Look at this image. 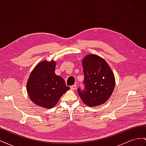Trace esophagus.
<instances>
[{"label":"esophagus","mask_w":146,"mask_h":146,"mask_svg":"<svg viewBox=\"0 0 146 146\" xmlns=\"http://www.w3.org/2000/svg\"><path fill=\"white\" fill-rule=\"evenodd\" d=\"M70 89H71L72 90H75L76 89V88H77V86L76 85H72V86H70Z\"/></svg>","instance_id":"esophagus-1"}]
</instances>
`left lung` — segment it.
<instances>
[{
    "label": "left lung",
    "instance_id": "8db88e82",
    "mask_svg": "<svg viewBox=\"0 0 146 146\" xmlns=\"http://www.w3.org/2000/svg\"><path fill=\"white\" fill-rule=\"evenodd\" d=\"M85 90L78 89L83 103L96 107L105 103L111 97L115 86V77L106 61L102 57L89 54L82 60Z\"/></svg>",
    "mask_w": 146,
    "mask_h": 146
}]
</instances>
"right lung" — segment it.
Masks as SVG:
<instances>
[{"instance_id":"obj_1","label":"right lung","mask_w":146,"mask_h":146,"mask_svg":"<svg viewBox=\"0 0 146 146\" xmlns=\"http://www.w3.org/2000/svg\"><path fill=\"white\" fill-rule=\"evenodd\" d=\"M55 61H41L32 70L27 82L30 100L42 108L55 107L61 97L70 89L64 79L55 74Z\"/></svg>"}]
</instances>
